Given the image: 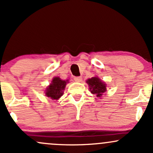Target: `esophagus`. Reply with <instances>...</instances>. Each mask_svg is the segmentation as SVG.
Instances as JSON below:
<instances>
[{
	"instance_id": "obj_1",
	"label": "esophagus",
	"mask_w": 153,
	"mask_h": 153,
	"mask_svg": "<svg viewBox=\"0 0 153 153\" xmlns=\"http://www.w3.org/2000/svg\"><path fill=\"white\" fill-rule=\"evenodd\" d=\"M74 80H75L76 82H80L82 80V77L80 76L74 77Z\"/></svg>"
}]
</instances>
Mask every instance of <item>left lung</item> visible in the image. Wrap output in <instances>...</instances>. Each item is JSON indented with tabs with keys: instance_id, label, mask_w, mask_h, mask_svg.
Segmentation results:
<instances>
[{
	"instance_id": "1",
	"label": "left lung",
	"mask_w": 153,
	"mask_h": 153,
	"mask_svg": "<svg viewBox=\"0 0 153 153\" xmlns=\"http://www.w3.org/2000/svg\"><path fill=\"white\" fill-rule=\"evenodd\" d=\"M86 83L88 84L91 92L94 94H97V97H101L102 94L106 91V84L97 77H93L88 79Z\"/></svg>"
}]
</instances>
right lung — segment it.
<instances>
[{"instance_id": "right-lung-1", "label": "right lung", "mask_w": 153, "mask_h": 153, "mask_svg": "<svg viewBox=\"0 0 153 153\" xmlns=\"http://www.w3.org/2000/svg\"><path fill=\"white\" fill-rule=\"evenodd\" d=\"M67 82H68V80H62L59 77L53 78L51 84L46 88V97L52 100H57L62 96L63 90L65 89Z\"/></svg>"}]
</instances>
